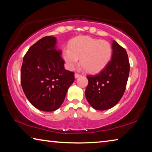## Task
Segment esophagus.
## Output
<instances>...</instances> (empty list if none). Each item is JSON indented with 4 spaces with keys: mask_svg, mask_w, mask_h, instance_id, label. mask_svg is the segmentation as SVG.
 <instances>
[{
    "mask_svg": "<svg viewBox=\"0 0 152 152\" xmlns=\"http://www.w3.org/2000/svg\"><path fill=\"white\" fill-rule=\"evenodd\" d=\"M82 75L81 74H78V73H75V78H78V77H80Z\"/></svg>",
    "mask_w": 152,
    "mask_h": 152,
    "instance_id": "34e87169",
    "label": "esophagus"
}]
</instances>
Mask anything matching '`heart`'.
<instances>
[{
  "instance_id": "b5f03b06",
  "label": "heart",
  "mask_w": 152,
  "mask_h": 152,
  "mask_svg": "<svg viewBox=\"0 0 152 152\" xmlns=\"http://www.w3.org/2000/svg\"><path fill=\"white\" fill-rule=\"evenodd\" d=\"M112 53V47L107 41L80 36L70 41L68 48L63 50L62 56L70 68H74L80 59L82 67L88 72L95 74L107 66Z\"/></svg>"
}]
</instances>
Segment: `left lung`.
I'll return each instance as SVG.
<instances>
[{"instance_id":"8db88e82","label":"left lung","mask_w":152,"mask_h":152,"mask_svg":"<svg viewBox=\"0 0 152 152\" xmlns=\"http://www.w3.org/2000/svg\"><path fill=\"white\" fill-rule=\"evenodd\" d=\"M127 51L114 40L112 59L105 68L94 75H88L85 95L94 109L103 110L116 105L124 94L129 74Z\"/></svg>"}]
</instances>
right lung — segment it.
Masks as SVG:
<instances>
[{
    "label": "right lung",
    "mask_w": 152,
    "mask_h": 152,
    "mask_svg": "<svg viewBox=\"0 0 152 152\" xmlns=\"http://www.w3.org/2000/svg\"><path fill=\"white\" fill-rule=\"evenodd\" d=\"M56 39L45 36L31 46L24 56L20 83L33 107L53 111L63 103L74 81V72L64 68L61 51L55 47Z\"/></svg>",
    "instance_id": "right-lung-1"
}]
</instances>
